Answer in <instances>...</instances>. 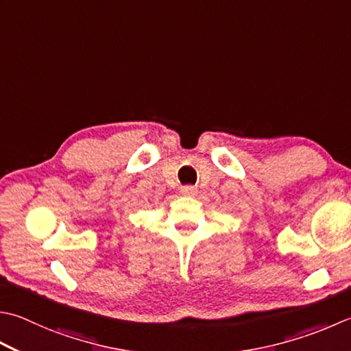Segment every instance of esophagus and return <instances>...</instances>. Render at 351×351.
Masks as SVG:
<instances>
[{
	"label": "esophagus",
	"instance_id": "esophagus-1",
	"mask_svg": "<svg viewBox=\"0 0 351 351\" xmlns=\"http://www.w3.org/2000/svg\"><path fill=\"white\" fill-rule=\"evenodd\" d=\"M196 187H193V185H184V187H181V195L184 196H195L196 195Z\"/></svg>",
	"mask_w": 351,
	"mask_h": 351
}]
</instances>
